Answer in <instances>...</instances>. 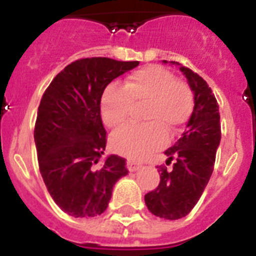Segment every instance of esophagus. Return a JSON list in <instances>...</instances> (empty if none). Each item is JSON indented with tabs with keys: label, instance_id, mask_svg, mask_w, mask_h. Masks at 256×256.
I'll use <instances>...</instances> for the list:
<instances>
[{
	"label": "esophagus",
	"instance_id": "34e87169",
	"mask_svg": "<svg viewBox=\"0 0 256 256\" xmlns=\"http://www.w3.org/2000/svg\"><path fill=\"white\" fill-rule=\"evenodd\" d=\"M140 168V164H136V162H134V160H128V168L130 171H136Z\"/></svg>",
	"mask_w": 256,
	"mask_h": 256
}]
</instances>
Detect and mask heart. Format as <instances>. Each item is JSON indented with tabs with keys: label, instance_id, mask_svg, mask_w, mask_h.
<instances>
[{
	"label": "heart",
	"instance_id": "1",
	"mask_svg": "<svg viewBox=\"0 0 256 256\" xmlns=\"http://www.w3.org/2000/svg\"><path fill=\"white\" fill-rule=\"evenodd\" d=\"M146 104L142 120L148 124H132L112 136V148L132 160H144L164 144L166 132H174L186 124L194 108V96L186 82L176 80L170 70L146 66L134 72L124 88L112 84L100 98L104 124L118 128L128 122L132 104Z\"/></svg>",
	"mask_w": 256,
	"mask_h": 256
}]
</instances>
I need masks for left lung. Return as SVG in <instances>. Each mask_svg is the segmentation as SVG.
I'll return each mask as SVG.
<instances>
[{
    "label": "left lung",
    "mask_w": 256,
    "mask_h": 256,
    "mask_svg": "<svg viewBox=\"0 0 256 256\" xmlns=\"http://www.w3.org/2000/svg\"><path fill=\"white\" fill-rule=\"evenodd\" d=\"M179 70L194 92V110L182 136L164 152L166 164L172 160V168L160 166V184L144 195L148 211L170 220L183 218L194 208L210 180L220 142V116L214 92L191 69L179 65Z\"/></svg>",
    "instance_id": "1"
}]
</instances>
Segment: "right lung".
Here are the masks:
<instances>
[{"mask_svg":"<svg viewBox=\"0 0 256 256\" xmlns=\"http://www.w3.org/2000/svg\"><path fill=\"white\" fill-rule=\"evenodd\" d=\"M138 65L106 57L77 60L42 96L34 128L38 166L53 200L72 216L102 214L112 186L128 172L126 160L118 156L96 168L106 148L100 98L114 78Z\"/></svg>","mask_w":256,"mask_h":256,"instance_id":"1","label":"right lung"}]
</instances>
